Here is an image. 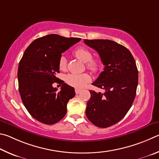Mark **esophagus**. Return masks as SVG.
Listing matches in <instances>:
<instances>
[{
  "label": "esophagus",
  "instance_id": "esophagus-1",
  "mask_svg": "<svg viewBox=\"0 0 159 159\" xmlns=\"http://www.w3.org/2000/svg\"><path fill=\"white\" fill-rule=\"evenodd\" d=\"M75 93L76 94H79L80 92H81V90H80V89H75Z\"/></svg>",
  "mask_w": 159,
  "mask_h": 159
}]
</instances>
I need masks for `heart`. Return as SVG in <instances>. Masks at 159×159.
Masks as SVG:
<instances>
[{
  "label": "heart",
  "instance_id": "1",
  "mask_svg": "<svg viewBox=\"0 0 159 159\" xmlns=\"http://www.w3.org/2000/svg\"><path fill=\"white\" fill-rule=\"evenodd\" d=\"M76 57L87 64V68L92 71H98L101 67L100 61L93 59V54L89 49L85 47H79L75 51ZM67 67V59L63 55L61 56L58 60V68L61 70H65ZM90 75L87 73L83 74H73L70 73L66 75L65 81L67 84L71 87L77 89L84 87L88 82L91 81Z\"/></svg>",
  "mask_w": 159,
  "mask_h": 159
}]
</instances>
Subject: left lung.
<instances>
[{
  "mask_svg": "<svg viewBox=\"0 0 159 159\" xmlns=\"http://www.w3.org/2000/svg\"><path fill=\"white\" fill-rule=\"evenodd\" d=\"M98 53L104 70L92 84L105 90L90 91L86 115L100 128L112 126L121 120L134 101L138 83V71L129 49L110 40H84Z\"/></svg>",
  "mask_w": 159,
  "mask_h": 159,
  "instance_id": "left-lung-1",
  "label": "left lung"
}]
</instances>
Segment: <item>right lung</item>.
<instances>
[{"mask_svg":"<svg viewBox=\"0 0 159 159\" xmlns=\"http://www.w3.org/2000/svg\"><path fill=\"white\" fill-rule=\"evenodd\" d=\"M81 40L50 34L36 39L25 50L18 67L19 91L25 107L33 118L54 124L67 112V103L75 95L73 87L61 80V91L52 87L59 80L58 60L70 47Z\"/></svg>","mask_w":159,"mask_h":159,"instance_id":"1","label":"right lung"}]
</instances>
